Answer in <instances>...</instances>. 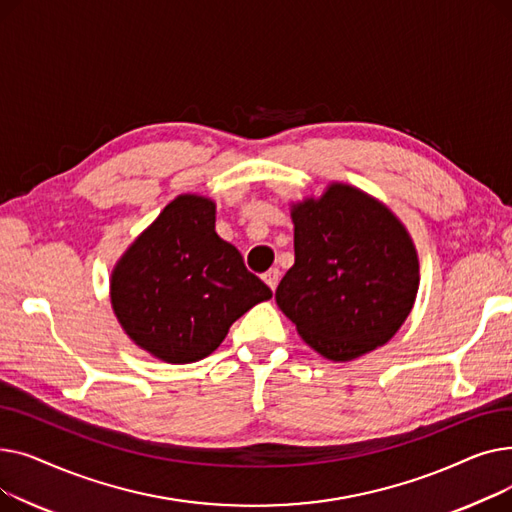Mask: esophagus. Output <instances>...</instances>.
<instances>
[{
    "instance_id": "obj_1",
    "label": "esophagus",
    "mask_w": 512,
    "mask_h": 512,
    "mask_svg": "<svg viewBox=\"0 0 512 512\" xmlns=\"http://www.w3.org/2000/svg\"><path fill=\"white\" fill-rule=\"evenodd\" d=\"M278 280H280V270H276V267H272V270H267V272L263 274V282H265L267 286H270L272 290H276Z\"/></svg>"
}]
</instances>
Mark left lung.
Returning <instances> with one entry per match:
<instances>
[{"instance_id":"left-lung-1","label":"left lung","mask_w":512,"mask_h":512,"mask_svg":"<svg viewBox=\"0 0 512 512\" xmlns=\"http://www.w3.org/2000/svg\"><path fill=\"white\" fill-rule=\"evenodd\" d=\"M294 265L276 303L324 359L346 363L384 346L419 290L415 242L392 209L344 182L290 203Z\"/></svg>"}]
</instances>
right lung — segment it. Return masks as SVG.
Wrapping results in <instances>:
<instances>
[{"instance_id":"obj_1","label":"right lung","mask_w":512,"mask_h":512,"mask_svg":"<svg viewBox=\"0 0 512 512\" xmlns=\"http://www.w3.org/2000/svg\"><path fill=\"white\" fill-rule=\"evenodd\" d=\"M110 299L134 344L184 365L211 355L234 321L272 299V290L215 232V203L184 193L116 261Z\"/></svg>"}]
</instances>
